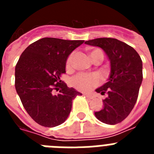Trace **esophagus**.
<instances>
[{
  "instance_id": "obj_1",
  "label": "esophagus",
  "mask_w": 154,
  "mask_h": 154,
  "mask_svg": "<svg viewBox=\"0 0 154 154\" xmlns=\"http://www.w3.org/2000/svg\"><path fill=\"white\" fill-rule=\"evenodd\" d=\"M83 95L85 96H86L87 98H89V99H92V98L93 97V96H92V95H90V94H88V93H84Z\"/></svg>"
}]
</instances>
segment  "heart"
I'll list each match as a JSON object with an SVG mask.
<instances>
[{"instance_id":"1","label":"heart","mask_w":154,"mask_h":154,"mask_svg":"<svg viewBox=\"0 0 154 154\" xmlns=\"http://www.w3.org/2000/svg\"><path fill=\"white\" fill-rule=\"evenodd\" d=\"M89 55H90L92 61L95 60L96 58H101L103 59V53L99 49L89 50ZM73 59V54H71L67 59L66 66L69 68L72 65ZM72 85L79 91L87 92L91 90L94 87L99 84V77L98 75L95 73H81L77 75L74 78L72 79Z\"/></svg>"}]
</instances>
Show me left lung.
<instances>
[{
	"mask_svg": "<svg viewBox=\"0 0 154 154\" xmlns=\"http://www.w3.org/2000/svg\"><path fill=\"white\" fill-rule=\"evenodd\" d=\"M85 44L101 48L110 62L107 82L96 89L106 97L103 100V109L95 116L106 124H117L127 117L137 103L143 81L140 56L131 46L116 38H100Z\"/></svg>",
	"mask_w": 154,
	"mask_h": 154,
	"instance_id": "1",
	"label": "left lung"
}]
</instances>
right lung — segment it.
I'll list each match as a JSON object with an SVG mask.
<instances>
[{
	"label": "right lung",
	"mask_w": 154,
	"mask_h": 154,
	"mask_svg": "<svg viewBox=\"0 0 154 154\" xmlns=\"http://www.w3.org/2000/svg\"><path fill=\"white\" fill-rule=\"evenodd\" d=\"M83 40L43 38L22 52L15 67V89L23 106L37 123L55 127L63 123L72 99L82 93L60 79L69 55ZM60 89L54 94V89Z\"/></svg>",
	"instance_id": "right-lung-1"
}]
</instances>
